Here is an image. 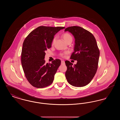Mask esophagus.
<instances>
[{
	"label": "esophagus",
	"instance_id": "34e87169",
	"mask_svg": "<svg viewBox=\"0 0 120 120\" xmlns=\"http://www.w3.org/2000/svg\"><path fill=\"white\" fill-rule=\"evenodd\" d=\"M61 64H65V62H64V61L62 60V61H61Z\"/></svg>",
	"mask_w": 120,
	"mask_h": 120
}]
</instances>
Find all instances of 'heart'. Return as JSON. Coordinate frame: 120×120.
I'll list each match as a JSON object with an SVG mask.
<instances>
[{"label": "heart", "mask_w": 120, "mask_h": 120, "mask_svg": "<svg viewBox=\"0 0 120 120\" xmlns=\"http://www.w3.org/2000/svg\"><path fill=\"white\" fill-rule=\"evenodd\" d=\"M62 37L63 39V40H65V41L67 43L70 40H71L72 41V36L70 34L68 33H64L62 34ZM56 40V37H54L53 39V40H52V45H53L55 41ZM68 53V52H63V53H61L60 54V56L61 57H64L65 56V55L66 54H67Z\"/></svg>", "instance_id": "1"}]
</instances>
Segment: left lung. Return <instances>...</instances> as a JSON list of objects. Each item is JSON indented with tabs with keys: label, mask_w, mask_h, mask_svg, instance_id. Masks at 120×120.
<instances>
[{
	"label": "left lung",
	"mask_w": 120,
	"mask_h": 120,
	"mask_svg": "<svg viewBox=\"0 0 120 120\" xmlns=\"http://www.w3.org/2000/svg\"><path fill=\"white\" fill-rule=\"evenodd\" d=\"M74 36V51L70 58L77 61L73 63L66 61L65 75L69 83L75 87H83L91 81L96 73L100 52L93 34L80 26H73L65 29Z\"/></svg>",
	"instance_id": "obj_1"
}]
</instances>
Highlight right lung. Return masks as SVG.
<instances>
[{"mask_svg": "<svg viewBox=\"0 0 120 120\" xmlns=\"http://www.w3.org/2000/svg\"><path fill=\"white\" fill-rule=\"evenodd\" d=\"M64 28L40 26L32 31L23 42L22 65L26 78L34 87L45 88L53 82L61 62L56 59L51 63H46L45 51L51 47L55 34Z\"/></svg>", "mask_w": 120, "mask_h": 120, "instance_id": "add662e5", "label": "right lung"}]
</instances>
